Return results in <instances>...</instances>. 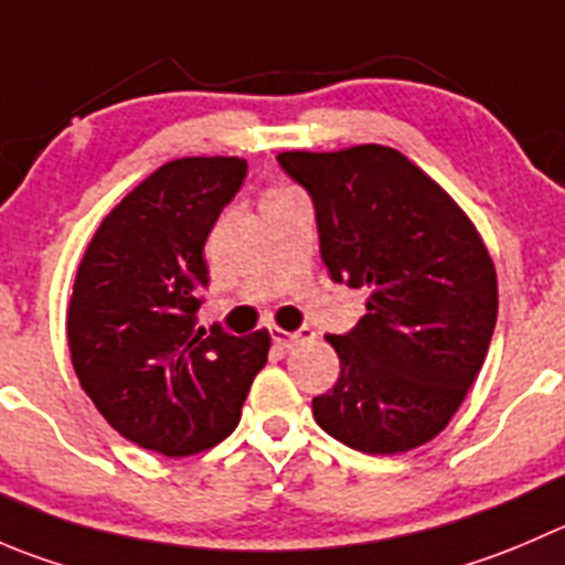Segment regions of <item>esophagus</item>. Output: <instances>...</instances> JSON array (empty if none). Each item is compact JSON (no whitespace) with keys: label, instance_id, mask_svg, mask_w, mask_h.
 Listing matches in <instances>:
<instances>
[{"label":"esophagus","instance_id":"1","mask_svg":"<svg viewBox=\"0 0 565 565\" xmlns=\"http://www.w3.org/2000/svg\"><path fill=\"white\" fill-rule=\"evenodd\" d=\"M270 337L278 348L289 350L298 342H309V339H315V331H311V328H300V331H281V328H270Z\"/></svg>","mask_w":565,"mask_h":565}]
</instances>
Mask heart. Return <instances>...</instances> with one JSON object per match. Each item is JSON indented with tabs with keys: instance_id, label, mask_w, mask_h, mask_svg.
<instances>
[{
	"instance_id": "1",
	"label": "heart",
	"mask_w": 565,
	"mask_h": 565,
	"mask_svg": "<svg viewBox=\"0 0 565 565\" xmlns=\"http://www.w3.org/2000/svg\"><path fill=\"white\" fill-rule=\"evenodd\" d=\"M276 193H287V190H276ZM276 193H270V195H276Z\"/></svg>"
}]
</instances>
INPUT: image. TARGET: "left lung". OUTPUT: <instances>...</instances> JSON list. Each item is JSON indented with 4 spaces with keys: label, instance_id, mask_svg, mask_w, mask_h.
I'll use <instances>...</instances> for the list:
<instances>
[{
    "label": "left lung",
    "instance_id": "left-lung-1",
    "mask_svg": "<svg viewBox=\"0 0 565 565\" xmlns=\"http://www.w3.org/2000/svg\"><path fill=\"white\" fill-rule=\"evenodd\" d=\"M278 166L311 195L328 276L370 292L353 331L326 337L342 372L311 399L317 425L370 456L425 445L463 403L497 326V273L478 228L386 146L284 151Z\"/></svg>",
    "mask_w": 565,
    "mask_h": 565
}]
</instances>
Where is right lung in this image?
Masks as SVG:
<instances>
[{"mask_svg":"<svg viewBox=\"0 0 565 565\" xmlns=\"http://www.w3.org/2000/svg\"><path fill=\"white\" fill-rule=\"evenodd\" d=\"M248 162L184 157L137 184L93 234L68 300V350L98 414L168 458L226 439L270 333L199 328L204 245Z\"/></svg>","mask_w":565,"mask_h":565,"instance_id":"right-lung-1","label":"right lung"}]
</instances>
